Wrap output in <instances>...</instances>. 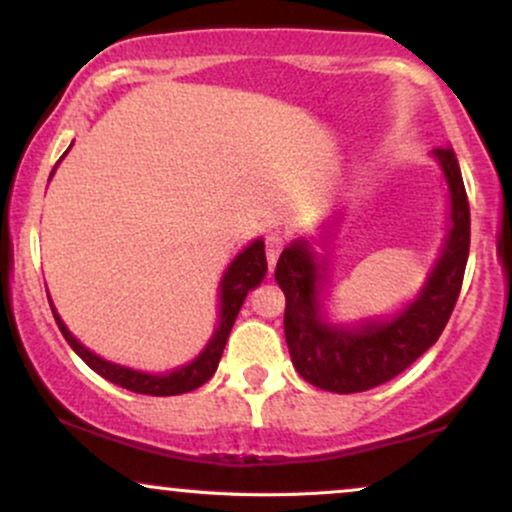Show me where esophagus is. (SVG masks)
I'll return each mask as SVG.
<instances>
[{
	"label": "esophagus",
	"mask_w": 512,
	"mask_h": 512,
	"mask_svg": "<svg viewBox=\"0 0 512 512\" xmlns=\"http://www.w3.org/2000/svg\"><path fill=\"white\" fill-rule=\"evenodd\" d=\"M281 250H284V238L272 233V236L267 238V264H269V269L276 267V260H279Z\"/></svg>",
	"instance_id": "1"
}]
</instances>
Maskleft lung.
Masks as SVG:
<instances>
[{
    "label": "left lung",
    "mask_w": 512,
    "mask_h": 512,
    "mask_svg": "<svg viewBox=\"0 0 512 512\" xmlns=\"http://www.w3.org/2000/svg\"><path fill=\"white\" fill-rule=\"evenodd\" d=\"M431 156L448 187V231L424 286L395 313L356 322L330 313V264L314 245L325 248L342 216L320 226V241L296 238L281 252L274 279L286 296V344L293 368L310 385L339 395L373 390L407 370L448 325L469 257V204L455 151L448 146Z\"/></svg>",
    "instance_id": "1"
}]
</instances>
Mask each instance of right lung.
I'll use <instances>...</instances> for the list:
<instances>
[{
    "mask_svg": "<svg viewBox=\"0 0 512 512\" xmlns=\"http://www.w3.org/2000/svg\"><path fill=\"white\" fill-rule=\"evenodd\" d=\"M72 149V146H69ZM67 149V151H69ZM64 151V156H67ZM62 156V158H64ZM57 168V166H55ZM55 175V170L50 173V178ZM267 276V257H264V240L255 238L252 243L245 245L243 250L233 257L231 264L223 272L219 281V325L214 327V334L199 354L192 358L185 366L166 370V373H146V370L127 368L120 363L105 361L98 354H93L91 349H86L72 332L67 330L60 313L55 310V305L50 301L52 315H55L57 327L67 339V344L76 351V356L86 363L88 368L96 370L98 375H103L110 383L125 387L129 392H137V395H154V397H170V395H182V392L197 390L199 385H204L211 375L219 368L223 346L228 342V334L233 330V322L243 308V301L248 298L252 289L262 284V279ZM50 298V296H48Z\"/></svg>",
    "mask_w": 512,
    "mask_h": 512,
    "instance_id": "obj_1",
    "label": "right lung"
}]
</instances>
